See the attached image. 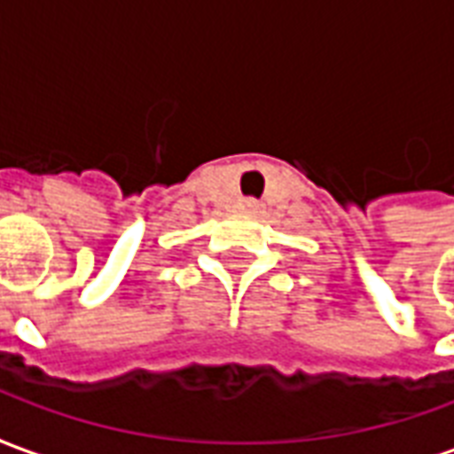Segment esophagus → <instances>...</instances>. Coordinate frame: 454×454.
<instances>
[{
    "instance_id": "obj_1",
    "label": "esophagus",
    "mask_w": 454,
    "mask_h": 454,
    "mask_svg": "<svg viewBox=\"0 0 454 454\" xmlns=\"http://www.w3.org/2000/svg\"><path fill=\"white\" fill-rule=\"evenodd\" d=\"M247 208H257V201H253V199H250V201H247Z\"/></svg>"
}]
</instances>
